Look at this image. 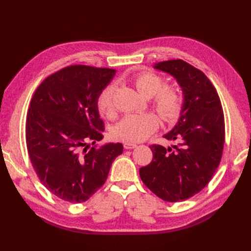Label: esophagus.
Returning a JSON list of instances; mask_svg holds the SVG:
<instances>
[{
  "label": "esophagus",
  "instance_id": "34e87169",
  "mask_svg": "<svg viewBox=\"0 0 251 251\" xmlns=\"http://www.w3.org/2000/svg\"><path fill=\"white\" fill-rule=\"evenodd\" d=\"M137 145L136 143H132V142H124V148L127 149V150H130V149H134L136 148Z\"/></svg>",
  "mask_w": 251,
  "mask_h": 251
}]
</instances>
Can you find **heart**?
Wrapping results in <instances>:
<instances>
[{"instance_id": "b5f03b06", "label": "heart", "mask_w": 251, "mask_h": 251, "mask_svg": "<svg viewBox=\"0 0 251 251\" xmlns=\"http://www.w3.org/2000/svg\"><path fill=\"white\" fill-rule=\"evenodd\" d=\"M134 85L143 97L152 99L154 110L165 123L177 121L183 111L184 97L176 85L165 86L164 78L153 72H140L134 77ZM114 85H108L100 93L97 105L101 113L112 116L114 113ZM159 126L158 117L153 113L130 114L114 126L113 137L125 142H139L147 139Z\"/></svg>"}]
</instances>
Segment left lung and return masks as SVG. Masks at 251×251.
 <instances>
[{
  "label": "left lung",
  "instance_id": "1",
  "mask_svg": "<svg viewBox=\"0 0 251 251\" xmlns=\"http://www.w3.org/2000/svg\"><path fill=\"white\" fill-rule=\"evenodd\" d=\"M154 68L177 78L184 105L177 125L164 136L175 146H150L152 162L139 175L159 199L176 202L199 193L215 175L225 147V115L215 86L199 69L181 59Z\"/></svg>",
  "mask_w": 251,
  "mask_h": 251
}]
</instances>
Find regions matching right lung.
<instances>
[{
    "label": "right lung",
    "mask_w": 251,
    "mask_h": 251,
    "mask_svg": "<svg viewBox=\"0 0 251 251\" xmlns=\"http://www.w3.org/2000/svg\"><path fill=\"white\" fill-rule=\"evenodd\" d=\"M115 70L84 65L61 69L35 89L25 122L32 166L47 190L70 202L86 201L105 182L122 143L89 148L103 138L97 100Z\"/></svg>",
    "instance_id": "right-lung-1"
}]
</instances>
